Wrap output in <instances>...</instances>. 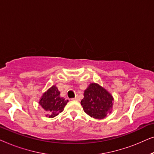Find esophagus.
Listing matches in <instances>:
<instances>
[{"label":"esophagus","instance_id":"1","mask_svg":"<svg viewBox=\"0 0 154 154\" xmlns=\"http://www.w3.org/2000/svg\"><path fill=\"white\" fill-rule=\"evenodd\" d=\"M72 100H76V101H79V97L77 95L76 97H75V98H73Z\"/></svg>","mask_w":154,"mask_h":154}]
</instances>
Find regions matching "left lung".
I'll use <instances>...</instances> for the list:
<instances>
[{
  "mask_svg": "<svg viewBox=\"0 0 154 154\" xmlns=\"http://www.w3.org/2000/svg\"><path fill=\"white\" fill-rule=\"evenodd\" d=\"M113 97L104 88L98 84L91 83L84 92L81 104L83 110L90 116L102 119L112 108Z\"/></svg>",
  "mask_w": 154,
  "mask_h": 154,
  "instance_id": "1",
  "label": "left lung"
}]
</instances>
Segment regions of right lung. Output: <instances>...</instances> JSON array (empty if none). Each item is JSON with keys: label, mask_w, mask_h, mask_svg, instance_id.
Listing matches in <instances>:
<instances>
[{"label": "right lung", "mask_w": 154, "mask_h": 154, "mask_svg": "<svg viewBox=\"0 0 154 154\" xmlns=\"http://www.w3.org/2000/svg\"><path fill=\"white\" fill-rule=\"evenodd\" d=\"M57 88L53 85L43 94L39 104L45 111L46 116L54 118L62 112L68 100L60 97Z\"/></svg>", "instance_id": "1"}]
</instances>
